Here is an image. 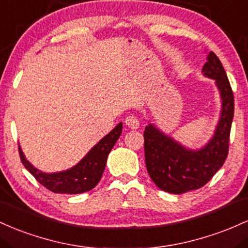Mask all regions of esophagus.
<instances>
[{"label":"esophagus","mask_w":248,"mask_h":248,"mask_svg":"<svg viewBox=\"0 0 248 248\" xmlns=\"http://www.w3.org/2000/svg\"><path fill=\"white\" fill-rule=\"evenodd\" d=\"M125 124H126L127 126L130 127V129H133V130L138 129V127H139V119H138V117H136V116H133V115L127 116L126 118H125Z\"/></svg>","instance_id":"34e87169"}]
</instances>
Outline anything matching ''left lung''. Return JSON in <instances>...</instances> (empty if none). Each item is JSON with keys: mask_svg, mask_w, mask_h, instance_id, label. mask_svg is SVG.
Instances as JSON below:
<instances>
[{"mask_svg": "<svg viewBox=\"0 0 248 248\" xmlns=\"http://www.w3.org/2000/svg\"><path fill=\"white\" fill-rule=\"evenodd\" d=\"M202 75L214 79L221 99L218 124L210 140L200 149H188L150 123L144 131V151L147 172L160 190L173 194L198 190L207 184L224 165L229 154L234 98L224 66L210 51Z\"/></svg>", "mask_w": 248, "mask_h": 248, "instance_id": "8db88e82", "label": "left lung"}]
</instances>
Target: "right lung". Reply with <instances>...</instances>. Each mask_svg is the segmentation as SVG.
I'll return each instance as SVG.
<instances>
[{"label":"right lung","mask_w":248,"mask_h":248,"mask_svg":"<svg viewBox=\"0 0 248 248\" xmlns=\"http://www.w3.org/2000/svg\"><path fill=\"white\" fill-rule=\"evenodd\" d=\"M122 129H123V123H119L112 131L103 137L76 165L64 171L52 172V173L41 171L27 159L21 146H18L19 157L24 168L35 177L40 184L48 190L55 193H83L93 190L101 180L107 165L108 155L116 141L118 140Z\"/></svg>","instance_id":"obj_1"}]
</instances>
